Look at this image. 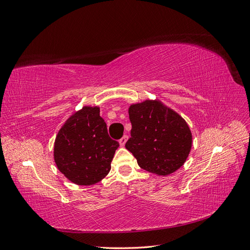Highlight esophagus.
Masks as SVG:
<instances>
[{"label": "esophagus", "mask_w": 250, "mask_h": 250, "mask_svg": "<svg viewBox=\"0 0 250 250\" xmlns=\"http://www.w3.org/2000/svg\"><path fill=\"white\" fill-rule=\"evenodd\" d=\"M127 138H129V136H127V135H125V136H123V137H121V138L119 139V145H120V146H125Z\"/></svg>", "instance_id": "1"}]
</instances>
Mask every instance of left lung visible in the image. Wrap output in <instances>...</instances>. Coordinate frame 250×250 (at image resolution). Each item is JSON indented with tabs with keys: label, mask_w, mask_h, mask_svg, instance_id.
Masks as SVG:
<instances>
[{
	"label": "left lung",
	"mask_w": 250,
	"mask_h": 250,
	"mask_svg": "<svg viewBox=\"0 0 250 250\" xmlns=\"http://www.w3.org/2000/svg\"><path fill=\"white\" fill-rule=\"evenodd\" d=\"M131 137L125 148L138 166L167 176L180 168L191 148V133L179 114L158 101H146L129 108Z\"/></svg>",
	"instance_id": "left-lung-1"
}]
</instances>
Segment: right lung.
<instances>
[{"instance_id": "add662e5", "label": "right lung", "mask_w": 250, "mask_h": 250, "mask_svg": "<svg viewBox=\"0 0 250 250\" xmlns=\"http://www.w3.org/2000/svg\"><path fill=\"white\" fill-rule=\"evenodd\" d=\"M118 146V142L110 138L98 106H83L59 131L54 142V161L71 182L92 185L109 174Z\"/></svg>"}]
</instances>
